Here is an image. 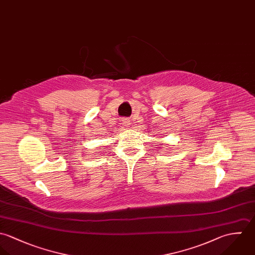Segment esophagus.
I'll return each instance as SVG.
<instances>
[{
  "instance_id": "1",
  "label": "esophagus",
  "mask_w": 255,
  "mask_h": 255,
  "mask_svg": "<svg viewBox=\"0 0 255 255\" xmlns=\"http://www.w3.org/2000/svg\"><path fill=\"white\" fill-rule=\"evenodd\" d=\"M123 124H124V126L128 127L130 125V121L128 119H125V120H123Z\"/></svg>"
}]
</instances>
